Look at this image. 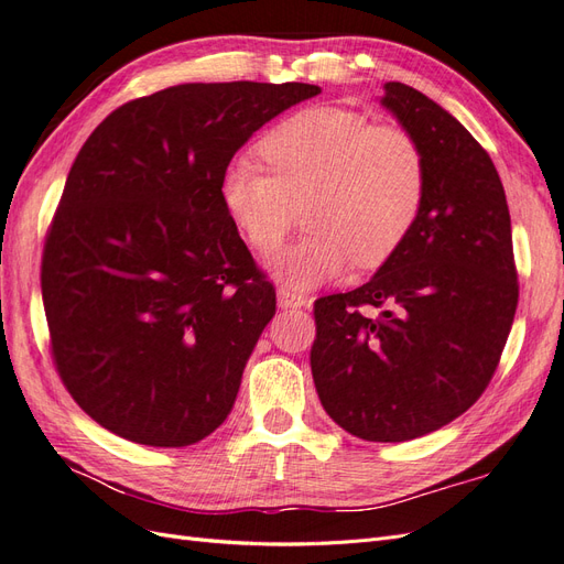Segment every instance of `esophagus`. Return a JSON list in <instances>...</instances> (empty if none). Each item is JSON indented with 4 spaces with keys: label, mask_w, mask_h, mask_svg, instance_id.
I'll return each instance as SVG.
<instances>
[{
    "label": "esophagus",
    "mask_w": 564,
    "mask_h": 564,
    "mask_svg": "<svg viewBox=\"0 0 564 564\" xmlns=\"http://www.w3.org/2000/svg\"><path fill=\"white\" fill-rule=\"evenodd\" d=\"M278 303H280V308H308L311 305V299L308 296H301V294H296V292H292V289H286V286H280L278 289Z\"/></svg>",
    "instance_id": "esophagus-1"
}]
</instances>
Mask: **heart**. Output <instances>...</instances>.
<instances>
[{
  "label": "heart",
  "instance_id": "b5f03b06",
  "mask_svg": "<svg viewBox=\"0 0 564 564\" xmlns=\"http://www.w3.org/2000/svg\"><path fill=\"white\" fill-rule=\"evenodd\" d=\"M261 152L270 172L242 155L220 176V204L259 251L280 247L294 204L311 237L272 261L289 289L332 282L357 261L379 268L412 232L423 207L425 162L419 143L400 127H377L360 112L319 106L286 117Z\"/></svg>",
  "mask_w": 564,
  "mask_h": 564
}]
</instances>
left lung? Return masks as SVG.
I'll use <instances>...</instances> for the list:
<instances>
[{"label": "left lung", "instance_id": "left-lung-1", "mask_svg": "<svg viewBox=\"0 0 564 564\" xmlns=\"http://www.w3.org/2000/svg\"><path fill=\"white\" fill-rule=\"evenodd\" d=\"M381 106L425 162L423 207L367 284L315 301L311 369L340 429L369 442L429 435L489 386L518 308L510 214L497 166L425 94L388 82ZM365 307H381L369 318Z\"/></svg>", "mask_w": 564, "mask_h": 564}]
</instances>
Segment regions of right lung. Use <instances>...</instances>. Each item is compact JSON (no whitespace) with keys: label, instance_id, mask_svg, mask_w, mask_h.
I'll use <instances>...</instances> for the list:
<instances>
[{"label":"right lung","instance_id":"right-lung-1","mask_svg":"<svg viewBox=\"0 0 564 564\" xmlns=\"http://www.w3.org/2000/svg\"><path fill=\"white\" fill-rule=\"evenodd\" d=\"M315 84H176L117 108L67 174L42 259L56 369L110 433L187 447L224 423L275 289L220 204L253 131Z\"/></svg>","mask_w":564,"mask_h":564}]
</instances>
